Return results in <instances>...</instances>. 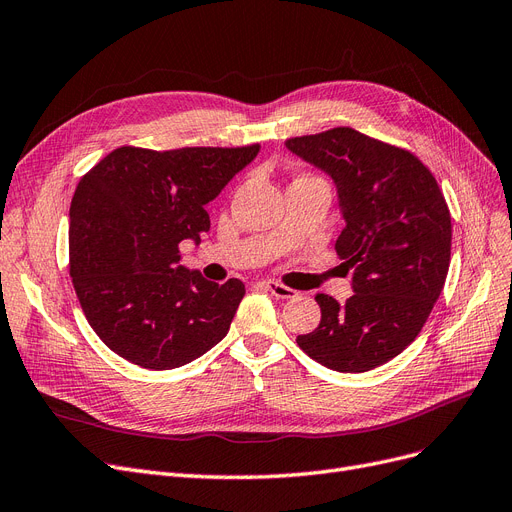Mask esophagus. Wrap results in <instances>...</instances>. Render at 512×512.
Masks as SVG:
<instances>
[{"label": "esophagus", "instance_id": "esophagus-1", "mask_svg": "<svg viewBox=\"0 0 512 512\" xmlns=\"http://www.w3.org/2000/svg\"><path fill=\"white\" fill-rule=\"evenodd\" d=\"M262 285H264V288H267L275 298H294V296L298 294L296 290L288 288V285H283V283H279V281H264Z\"/></svg>", "mask_w": 512, "mask_h": 512}]
</instances>
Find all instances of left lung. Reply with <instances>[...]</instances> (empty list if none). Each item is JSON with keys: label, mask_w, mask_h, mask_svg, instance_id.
<instances>
[{"label": "left lung", "mask_w": 512, "mask_h": 512, "mask_svg": "<svg viewBox=\"0 0 512 512\" xmlns=\"http://www.w3.org/2000/svg\"><path fill=\"white\" fill-rule=\"evenodd\" d=\"M336 182L346 227L336 254L355 271L340 304L317 294L321 321L296 342L344 374L391 361L420 334L443 290L452 256V216L433 172L407 149L353 128L285 140Z\"/></svg>", "instance_id": "left-lung-1"}]
</instances>
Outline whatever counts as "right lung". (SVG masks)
<instances>
[{"label": "right lung", "instance_id": "obj_1", "mask_svg": "<svg viewBox=\"0 0 512 512\" xmlns=\"http://www.w3.org/2000/svg\"><path fill=\"white\" fill-rule=\"evenodd\" d=\"M260 145L119 147L81 176L69 210V273L92 330L147 370H174L227 336L245 294L180 267L210 231V203Z\"/></svg>", "mask_w": 512, "mask_h": 512}]
</instances>
